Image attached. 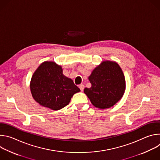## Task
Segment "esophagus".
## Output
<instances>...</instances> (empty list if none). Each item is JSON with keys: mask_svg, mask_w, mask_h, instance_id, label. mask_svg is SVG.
<instances>
[{"mask_svg": "<svg viewBox=\"0 0 160 160\" xmlns=\"http://www.w3.org/2000/svg\"><path fill=\"white\" fill-rule=\"evenodd\" d=\"M79 88H80V90L82 92V91H83V89H84V85H83V84H80V85H79Z\"/></svg>", "mask_w": 160, "mask_h": 160, "instance_id": "34e87169", "label": "esophagus"}]
</instances>
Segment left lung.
Masks as SVG:
<instances>
[{"label":"left lung","instance_id":"left-lung-1","mask_svg":"<svg viewBox=\"0 0 160 160\" xmlns=\"http://www.w3.org/2000/svg\"><path fill=\"white\" fill-rule=\"evenodd\" d=\"M92 84L84 92L92 104L101 109L115 105L123 96L125 80L120 66L115 62L104 61L96 67L88 77Z\"/></svg>","mask_w":160,"mask_h":160}]
</instances>
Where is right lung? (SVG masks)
Here are the masks:
<instances>
[{"instance_id":"obj_1","label":"right lung","mask_w":160,"mask_h":160,"mask_svg":"<svg viewBox=\"0 0 160 160\" xmlns=\"http://www.w3.org/2000/svg\"><path fill=\"white\" fill-rule=\"evenodd\" d=\"M30 90L40 105L59 110L69 104L80 88L73 80L62 74V68L54 62H44L37 68L31 80Z\"/></svg>"}]
</instances>
